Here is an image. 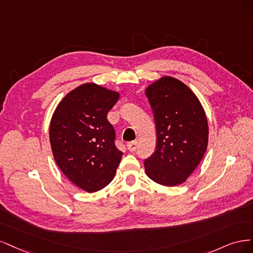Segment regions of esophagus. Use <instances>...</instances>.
I'll return each mask as SVG.
<instances>
[{
    "label": "esophagus",
    "instance_id": "esophagus-1",
    "mask_svg": "<svg viewBox=\"0 0 253 253\" xmlns=\"http://www.w3.org/2000/svg\"><path fill=\"white\" fill-rule=\"evenodd\" d=\"M136 147H137V142H136V141H131V142L127 143V149H128L129 151H131V152L135 151Z\"/></svg>",
    "mask_w": 253,
    "mask_h": 253
}]
</instances>
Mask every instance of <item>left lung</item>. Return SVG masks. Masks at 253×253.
Here are the masks:
<instances>
[{"label":"left lung","instance_id":"1","mask_svg":"<svg viewBox=\"0 0 253 253\" xmlns=\"http://www.w3.org/2000/svg\"><path fill=\"white\" fill-rule=\"evenodd\" d=\"M154 113L157 147L145 160V172L153 182L176 186L198 167L208 145L205 110L191 89L172 77H162L145 90Z\"/></svg>","mask_w":253,"mask_h":253}]
</instances>
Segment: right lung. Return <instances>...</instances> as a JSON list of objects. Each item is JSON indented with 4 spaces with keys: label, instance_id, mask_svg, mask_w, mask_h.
<instances>
[{
    "label": "right lung",
    "instance_id": "right-lung-1",
    "mask_svg": "<svg viewBox=\"0 0 253 253\" xmlns=\"http://www.w3.org/2000/svg\"><path fill=\"white\" fill-rule=\"evenodd\" d=\"M119 97L118 91L101 85L82 84L63 97L50 121L49 140L56 165L71 183L89 193L113 180L123 156L107 120Z\"/></svg>",
    "mask_w": 253,
    "mask_h": 253
}]
</instances>
